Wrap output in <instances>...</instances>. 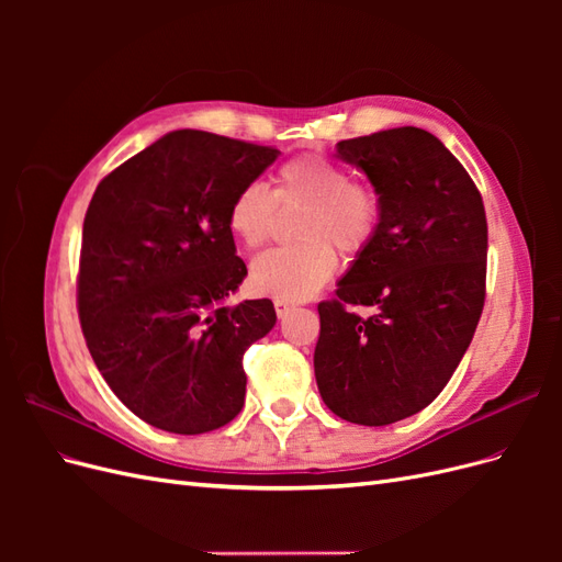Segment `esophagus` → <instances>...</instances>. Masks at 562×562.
Masks as SVG:
<instances>
[{
    "instance_id": "1",
    "label": "esophagus",
    "mask_w": 562,
    "mask_h": 562,
    "mask_svg": "<svg viewBox=\"0 0 562 562\" xmlns=\"http://www.w3.org/2000/svg\"><path fill=\"white\" fill-rule=\"evenodd\" d=\"M274 310H277V316L283 318V316H288V312L295 310V304L288 302V300H274Z\"/></svg>"
}]
</instances>
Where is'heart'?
Returning a JSON list of instances; mask_svg holds the SVG:
<instances>
[{
  "mask_svg": "<svg viewBox=\"0 0 562 562\" xmlns=\"http://www.w3.org/2000/svg\"><path fill=\"white\" fill-rule=\"evenodd\" d=\"M281 209L304 206L295 236L302 241L271 248L250 265V288L277 300H304L326 283L337 267V248L347 258L361 255L380 227V201L356 184L345 166L318 155L295 157L279 166L274 190L248 182L234 194L227 225L234 239L255 250L274 232Z\"/></svg>",
  "mask_w": 562,
  "mask_h": 562,
  "instance_id": "1",
  "label": "heart"
}]
</instances>
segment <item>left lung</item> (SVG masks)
Here are the masks:
<instances>
[{"label":"left lung","mask_w":562,"mask_h":562,"mask_svg":"<svg viewBox=\"0 0 562 562\" xmlns=\"http://www.w3.org/2000/svg\"><path fill=\"white\" fill-rule=\"evenodd\" d=\"M335 157L370 180L380 227L337 281V300L318 304L316 384L337 417L384 427L427 407L471 345L485 302V209L429 131L342 140ZM347 303L376 314L361 319Z\"/></svg>","instance_id":"8db88e82"}]
</instances>
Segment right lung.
Returning a JSON list of instances; mask_svg holds the SVG:
<instances>
[{"label":"right lung","instance_id":"add662e5","mask_svg":"<svg viewBox=\"0 0 562 562\" xmlns=\"http://www.w3.org/2000/svg\"><path fill=\"white\" fill-rule=\"evenodd\" d=\"M281 155L206 131H171L112 171L81 234L79 318L114 396L171 434L225 427L246 398V349L277 323L244 300L227 211Z\"/></svg>","mask_w":562,"mask_h":562}]
</instances>
